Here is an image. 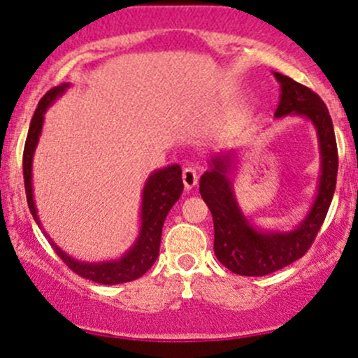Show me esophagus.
I'll return each instance as SVG.
<instances>
[{
	"label": "esophagus",
	"mask_w": 358,
	"mask_h": 358,
	"mask_svg": "<svg viewBox=\"0 0 358 358\" xmlns=\"http://www.w3.org/2000/svg\"><path fill=\"white\" fill-rule=\"evenodd\" d=\"M182 176H183V185L187 190H192V188L199 183V173H196V170L193 166L185 168Z\"/></svg>",
	"instance_id": "34e87169"
}]
</instances>
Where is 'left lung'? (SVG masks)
Masks as SVG:
<instances>
[{
	"label": "left lung",
	"instance_id": "left-lung-1",
	"mask_svg": "<svg viewBox=\"0 0 358 358\" xmlns=\"http://www.w3.org/2000/svg\"><path fill=\"white\" fill-rule=\"evenodd\" d=\"M281 87L274 117L301 116L315 126L320 146V180L310 212L291 231L259 229L244 215L232 188L237 151H220L208 159L200 178V195L213 219V252L222 264L241 276H266L305 256L322 227L335 193L338 151L330 114L313 90L274 72Z\"/></svg>",
	"mask_w": 358,
	"mask_h": 358
}]
</instances>
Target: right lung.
<instances>
[{
  "label": "right lung",
  "instance_id": "add662e5",
  "mask_svg": "<svg viewBox=\"0 0 358 358\" xmlns=\"http://www.w3.org/2000/svg\"><path fill=\"white\" fill-rule=\"evenodd\" d=\"M71 84H60L57 87L48 90L40 99L38 108L35 109L34 117H31L30 129H28L27 143H24L23 151V176H24V192H27V202L31 215L38 227L40 224L38 213H36L35 200H34V185H31V163H34V155L38 145L40 134H42L45 113L55 102L62 94L65 92ZM183 182H182V168L180 165H170L156 170L148 176L145 188H143L141 199V227L139 234L131 245L119 259L114 261L102 262H85L73 259L64 252L59 245L53 242L47 232L43 231L47 239L50 241L52 248L59 254V257L71 268L73 273L79 276L89 279V281L99 282V285H121V282H129L134 279L141 278L151 266L155 264L156 257L159 254V242H162V229L165 219L176 200L182 196Z\"/></svg>",
  "mask_w": 358,
  "mask_h": 358
}]
</instances>
